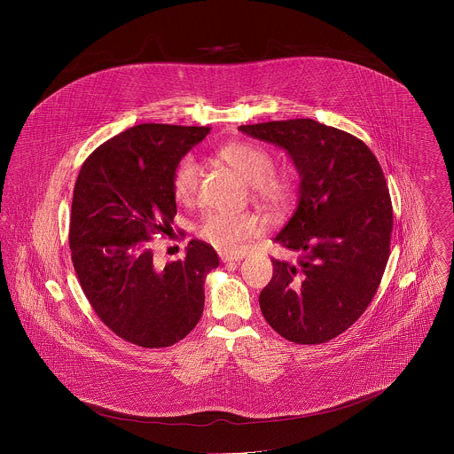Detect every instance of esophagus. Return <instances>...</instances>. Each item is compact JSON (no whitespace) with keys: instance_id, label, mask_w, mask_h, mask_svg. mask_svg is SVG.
<instances>
[{"instance_id":"obj_1","label":"esophagus","mask_w":454,"mask_h":454,"mask_svg":"<svg viewBox=\"0 0 454 454\" xmlns=\"http://www.w3.org/2000/svg\"><path fill=\"white\" fill-rule=\"evenodd\" d=\"M219 259H221V262H235V260L243 259V255L231 254V252H221V254H219Z\"/></svg>"}]
</instances>
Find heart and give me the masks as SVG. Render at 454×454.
<instances>
[{"mask_svg":"<svg viewBox=\"0 0 454 454\" xmlns=\"http://www.w3.org/2000/svg\"><path fill=\"white\" fill-rule=\"evenodd\" d=\"M219 158L252 184L254 194L269 207H282L289 202L294 185L293 178L276 172L274 154L255 143H230L219 148ZM200 167L194 156H185L172 176L173 195L178 202H191L199 189ZM257 219L252 215L211 213L202 219L199 235L219 250H233L247 238L255 235Z\"/></svg>","mask_w":454,"mask_h":454,"instance_id":"heart-1","label":"heart"}]
</instances>
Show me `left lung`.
I'll return each mask as SVG.
<instances>
[{"label": "left lung", "mask_w": 454, "mask_h": 454, "mask_svg": "<svg viewBox=\"0 0 454 454\" xmlns=\"http://www.w3.org/2000/svg\"><path fill=\"white\" fill-rule=\"evenodd\" d=\"M238 129L286 150L301 176L298 207L274 237L298 260L272 259L262 315L294 344L328 342L366 311L388 262L393 207L380 161L356 136L313 119Z\"/></svg>", "instance_id": "1"}]
</instances>
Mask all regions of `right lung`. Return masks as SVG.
I'll list each match as a JSON object with an SVG mask.
<instances>
[{"label":"right lung","mask_w":454,"mask_h":454,"mask_svg":"<svg viewBox=\"0 0 454 454\" xmlns=\"http://www.w3.org/2000/svg\"><path fill=\"white\" fill-rule=\"evenodd\" d=\"M211 128L139 124L98 146L78 173L69 248L82 289L121 339L173 346L199 324L215 248L192 239L185 259L154 265L152 239L172 231V176Z\"/></svg>","instance_id":"1"}]
</instances>
